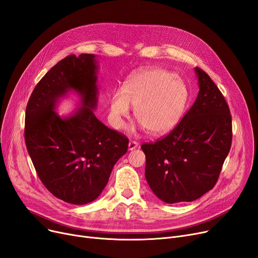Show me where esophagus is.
Listing matches in <instances>:
<instances>
[{
    "mask_svg": "<svg viewBox=\"0 0 258 258\" xmlns=\"http://www.w3.org/2000/svg\"><path fill=\"white\" fill-rule=\"evenodd\" d=\"M138 145H139V143L137 141H130V143H128V150L130 151L135 150V149L138 148Z\"/></svg>",
    "mask_w": 258,
    "mask_h": 258,
    "instance_id": "1",
    "label": "esophagus"
}]
</instances>
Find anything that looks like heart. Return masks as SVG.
Returning a JSON list of instances; mask_svg holds the SVG:
<instances>
[{"instance_id":"1","label":"heart","mask_w":258,"mask_h":258,"mask_svg":"<svg viewBox=\"0 0 258 258\" xmlns=\"http://www.w3.org/2000/svg\"><path fill=\"white\" fill-rule=\"evenodd\" d=\"M187 98L186 85L173 73L159 67L140 70L128 78L122 92L111 96L110 124L115 130L124 127L132 106L151 135H164L180 120Z\"/></svg>"}]
</instances>
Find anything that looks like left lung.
I'll return each mask as SVG.
<instances>
[{"label":"left lung","instance_id":"8db88e82","mask_svg":"<svg viewBox=\"0 0 258 258\" xmlns=\"http://www.w3.org/2000/svg\"><path fill=\"white\" fill-rule=\"evenodd\" d=\"M199 93L175 128L155 143H143L145 178L166 204L193 201L216 184L232 144V117L219 88L195 69Z\"/></svg>","mask_w":258,"mask_h":258}]
</instances>
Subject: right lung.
<instances>
[{
  "label": "right lung",
  "instance_id": "right-lung-1",
  "mask_svg": "<svg viewBox=\"0 0 258 258\" xmlns=\"http://www.w3.org/2000/svg\"><path fill=\"white\" fill-rule=\"evenodd\" d=\"M95 58L82 53L59 61L37 84L26 106L25 143L36 172L53 196L72 205L97 199L128 148L127 137L105 126L93 111L98 99ZM72 89L82 96L83 107L61 118L55 104Z\"/></svg>",
  "mask_w": 258,
  "mask_h": 258
}]
</instances>
